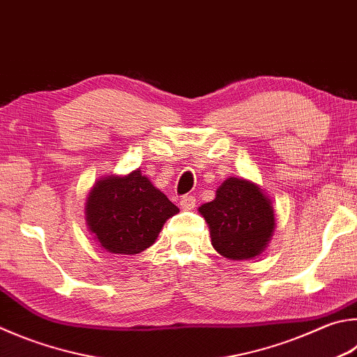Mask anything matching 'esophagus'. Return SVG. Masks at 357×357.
Listing matches in <instances>:
<instances>
[{
    "label": "esophagus",
    "mask_w": 357,
    "mask_h": 357,
    "mask_svg": "<svg viewBox=\"0 0 357 357\" xmlns=\"http://www.w3.org/2000/svg\"><path fill=\"white\" fill-rule=\"evenodd\" d=\"M179 204H181V207H183V209L190 211V209H193V207H195L197 199H195V197H192V195H185V197L179 199Z\"/></svg>",
    "instance_id": "34e87169"
}]
</instances>
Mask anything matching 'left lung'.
<instances>
[{
	"instance_id": "8db88e82",
	"label": "left lung",
	"mask_w": 357,
	"mask_h": 357,
	"mask_svg": "<svg viewBox=\"0 0 357 357\" xmlns=\"http://www.w3.org/2000/svg\"><path fill=\"white\" fill-rule=\"evenodd\" d=\"M199 212L211 228L213 248L232 261L261 255L275 228L270 199L242 178L226 179L215 199L201 206Z\"/></svg>"
}]
</instances>
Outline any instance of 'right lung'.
I'll list each match as a JSON object with an SVG mask.
<instances>
[{"label": "right lung", "instance_id": "right-lung-1", "mask_svg": "<svg viewBox=\"0 0 357 357\" xmlns=\"http://www.w3.org/2000/svg\"><path fill=\"white\" fill-rule=\"evenodd\" d=\"M86 211L89 228L102 248L114 255H139L179 209L135 170L98 181L89 193Z\"/></svg>", "mask_w": 357, "mask_h": 357}]
</instances>
